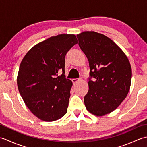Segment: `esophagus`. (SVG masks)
Masks as SVG:
<instances>
[{"label": "esophagus", "mask_w": 147, "mask_h": 147, "mask_svg": "<svg viewBox=\"0 0 147 147\" xmlns=\"http://www.w3.org/2000/svg\"><path fill=\"white\" fill-rule=\"evenodd\" d=\"M79 81V79H76V78H74L72 79V82H73V84H76Z\"/></svg>", "instance_id": "obj_1"}]
</instances>
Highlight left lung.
I'll return each instance as SVG.
<instances>
[{
    "mask_svg": "<svg viewBox=\"0 0 147 147\" xmlns=\"http://www.w3.org/2000/svg\"><path fill=\"white\" fill-rule=\"evenodd\" d=\"M76 36L90 69L89 90L84 98L86 108L97 116L104 115L114 111L129 92L132 76L129 61L123 51L102 34L85 32Z\"/></svg>",
    "mask_w": 147,
    "mask_h": 147,
    "instance_id": "obj_1",
    "label": "left lung"
}]
</instances>
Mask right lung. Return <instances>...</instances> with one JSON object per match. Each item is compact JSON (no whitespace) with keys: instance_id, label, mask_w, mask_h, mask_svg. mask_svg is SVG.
<instances>
[{"instance_id":"right-lung-1","label":"right lung","mask_w":147,"mask_h":147,"mask_svg":"<svg viewBox=\"0 0 147 147\" xmlns=\"http://www.w3.org/2000/svg\"><path fill=\"white\" fill-rule=\"evenodd\" d=\"M77 43L74 35L52 36L31 49L21 62L17 78L19 92L40 119L54 121L66 114L73 83L64 75L65 56ZM60 70L63 73L59 76Z\"/></svg>"}]
</instances>
